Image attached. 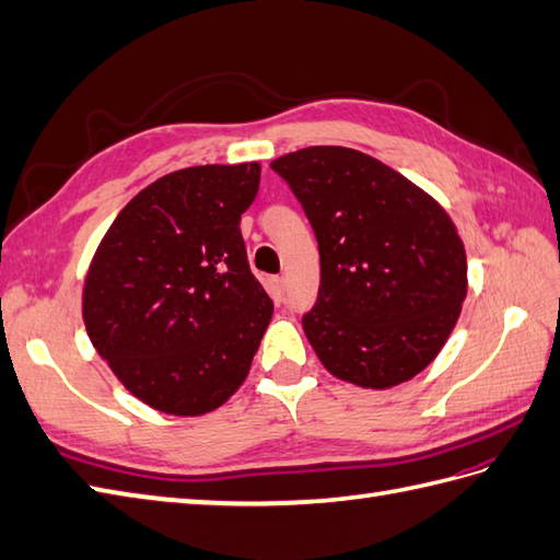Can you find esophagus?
Wrapping results in <instances>:
<instances>
[{
	"instance_id": "obj_1",
	"label": "esophagus",
	"mask_w": 560,
	"mask_h": 560,
	"mask_svg": "<svg viewBox=\"0 0 560 560\" xmlns=\"http://www.w3.org/2000/svg\"><path fill=\"white\" fill-rule=\"evenodd\" d=\"M268 292H270V296H272V302H276V304H282V302H284V278H280V276L270 278V282H268Z\"/></svg>"
}]
</instances>
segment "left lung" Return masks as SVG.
Segmentation results:
<instances>
[{
    "label": "left lung",
    "instance_id": "8db88e82",
    "mask_svg": "<svg viewBox=\"0 0 560 560\" xmlns=\"http://www.w3.org/2000/svg\"><path fill=\"white\" fill-rule=\"evenodd\" d=\"M302 203L320 252V288L302 316L320 363L385 389L438 357L468 292L452 218L404 175L347 147L270 163Z\"/></svg>",
    "mask_w": 560,
    "mask_h": 560
}]
</instances>
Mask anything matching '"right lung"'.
<instances>
[{
    "instance_id": "obj_1",
    "label": "right lung",
    "mask_w": 560,
    "mask_h": 560,
    "mask_svg": "<svg viewBox=\"0 0 560 560\" xmlns=\"http://www.w3.org/2000/svg\"><path fill=\"white\" fill-rule=\"evenodd\" d=\"M258 180V163L163 175L128 201L92 258L88 335L156 411H213L249 373L272 316L240 233Z\"/></svg>"
}]
</instances>
